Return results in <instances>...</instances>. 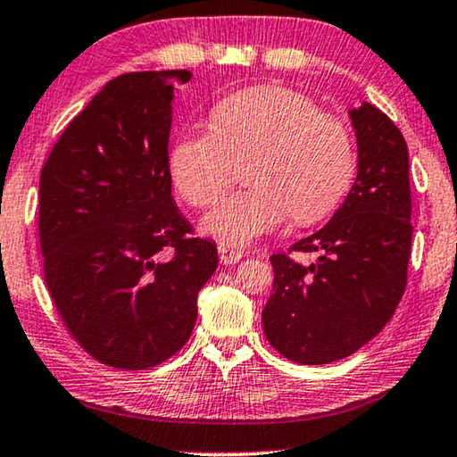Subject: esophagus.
I'll use <instances>...</instances> for the list:
<instances>
[{"mask_svg": "<svg viewBox=\"0 0 457 457\" xmlns=\"http://www.w3.org/2000/svg\"><path fill=\"white\" fill-rule=\"evenodd\" d=\"M242 258H244L242 250H236V248H229V246H220V261L223 264H236V262H240Z\"/></svg>", "mask_w": 457, "mask_h": 457, "instance_id": "34e87169", "label": "esophagus"}]
</instances>
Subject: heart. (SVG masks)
I'll return each instance as SVG.
<instances>
[{
	"label": "heart",
	"mask_w": 457,
	"mask_h": 457,
	"mask_svg": "<svg viewBox=\"0 0 457 457\" xmlns=\"http://www.w3.org/2000/svg\"><path fill=\"white\" fill-rule=\"evenodd\" d=\"M209 127H188L170 149V174L195 207L228 188L234 160L248 158L246 188L209 211L201 228L228 246H246L275 231L291 213L314 223L343 199L355 170L349 127L302 94L252 87L223 98Z\"/></svg>",
	"instance_id": "heart-1"
}]
</instances>
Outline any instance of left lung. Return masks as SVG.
Wrapping results in <instances>:
<instances>
[{
	"instance_id": "1",
	"label": "left lung",
	"mask_w": 457,
	"mask_h": 457,
	"mask_svg": "<svg viewBox=\"0 0 457 457\" xmlns=\"http://www.w3.org/2000/svg\"><path fill=\"white\" fill-rule=\"evenodd\" d=\"M357 179L330 221L291 250L316 252L302 267L272 254V294L262 310L269 343L295 363L345 359L396 312L411 258L408 147L398 127L370 102L349 111Z\"/></svg>"
}]
</instances>
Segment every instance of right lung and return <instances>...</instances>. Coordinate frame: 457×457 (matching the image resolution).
Instances as JSON below:
<instances>
[{"instance_id": "obj_1", "label": "right lung", "mask_w": 457, "mask_h": 457, "mask_svg": "<svg viewBox=\"0 0 457 457\" xmlns=\"http://www.w3.org/2000/svg\"><path fill=\"white\" fill-rule=\"evenodd\" d=\"M193 73L108 81L40 170L45 281L63 322L100 363L147 370L182 349L215 242L190 237L168 163L176 86Z\"/></svg>"}]
</instances>
